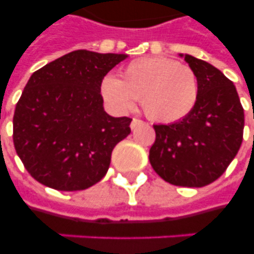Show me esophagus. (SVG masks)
Instances as JSON below:
<instances>
[{
	"mask_svg": "<svg viewBox=\"0 0 254 254\" xmlns=\"http://www.w3.org/2000/svg\"><path fill=\"white\" fill-rule=\"evenodd\" d=\"M142 124H143V121H141V120L133 119V120H131V124H130V129H131V130H134L135 127H139V125H142Z\"/></svg>",
	"mask_w": 254,
	"mask_h": 254,
	"instance_id": "obj_1",
	"label": "esophagus"
}]
</instances>
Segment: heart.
<instances>
[{
  "mask_svg": "<svg viewBox=\"0 0 254 254\" xmlns=\"http://www.w3.org/2000/svg\"><path fill=\"white\" fill-rule=\"evenodd\" d=\"M101 95L115 111L127 112L141 99L145 115L157 123H175L189 116L199 97L196 73L167 58L131 62L121 77L105 76Z\"/></svg>",
  "mask_w": 254,
  "mask_h": 254,
  "instance_id": "obj_1",
  "label": "heart"
}]
</instances>
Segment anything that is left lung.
<instances>
[{
    "mask_svg": "<svg viewBox=\"0 0 254 254\" xmlns=\"http://www.w3.org/2000/svg\"><path fill=\"white\" fill-rule=\"evenodd\" d=\"M196 73L199 97L185 119L154 125L149 159L163 181L182 187H203L224 173L243 142L244 109L236 87L207 62L179 54Z\"/></svg>",
    "mask_w": 254,
    "mask_h": 254,
    "instance_id": "8db88e82",
    "label": "left lung"
}]
</instances>
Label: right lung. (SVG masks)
I'll return each mask as SVG.
<instances>
[{"label":"right lung","instance_id":"1","mask_svg":"<svg viewBox=\"0 0 254 254\" xmlns=\"http://www.w3.org/2000/svg\"><path fill=\"white\" fill-rule=\"evenodd\" d=\"M127 54L76 50L30 76L13 119L14 147L31 177L59 191H80L105 177L131 119L104 111V76Z\"/></svg>","mask_w":254,"mask_h":254}]
</instances>
